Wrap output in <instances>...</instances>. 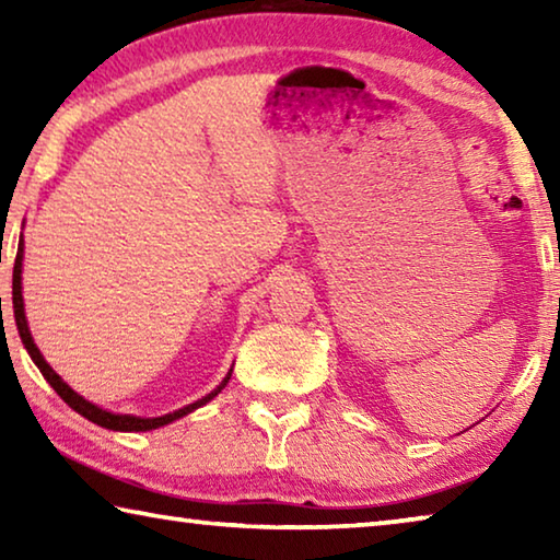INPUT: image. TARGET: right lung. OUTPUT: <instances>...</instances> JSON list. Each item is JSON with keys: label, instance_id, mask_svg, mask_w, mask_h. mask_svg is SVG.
<instances>
[{"label": "right lung", "instance_id": "obj_1", "mask_svg": "<svg viewBox=\"0 0 560 560\" xmlns=\"http://www.w3.org/2000/svg\"><path fill=\"white\" fill-rule=\"evenodd\" d=\"M22 252H24V242H19V252H16V261H14V279H12V306H14V320H16V328H19V336H22V343L24 348L30 350L32 360L36 363V368H39L42 375L46 377V383H49L56 395H61V400L71 407V410H75L79 415L86 417V420L101 424V428L106 430H118V432H148V430H158L163 428V424H170L179 420V417L189 415L192 410H197V407H202L212 400V397H217L222 393V387L230 383L232 373H226L224 381L214 387V390L210 395H205L202 400H197L192 405L183 407V410H175L170 415H163V417H136V415H116V412H108L103 410V407L89 402L86 397H81L79 393H73L69 385H66L59 375H56L51 371V365L46 363L44 355L39 353V348H36L34 338H32V330L30 326H26V314H24V296H22Z\"/></svg>", "mask_w": 560, "mask_h": 560}]
</instances>
